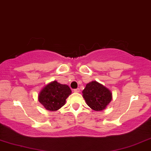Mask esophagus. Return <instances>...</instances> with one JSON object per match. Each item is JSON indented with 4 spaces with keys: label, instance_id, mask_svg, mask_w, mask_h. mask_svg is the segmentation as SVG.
Masks as SVG:
<instances>
[{
    "label": "esophagus",
    "instance_id": "34e87169",
    "mask_svg": "<svg viewBox=\"0 0 151 151\" xmlns=\"http://www.w3.org/2000/svg\"><path fill=\"white\" fill-rule=\"evenodd\" d=\"M74 92H80V89L79 88H77V89H74Z\"/></svg>",
    "mask_w": 151,
    "mask_h": 151
}]
</instances>
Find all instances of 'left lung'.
<instances>
[{"label":"left lung","instance_id":"8db88e82","mask_svg":"<svg viewBox=\"0 0 151 151\" xmlns=\"http://www.w3.org/2000/svg\"><path fill=\"white\" fill-rule=\"evenodd\" d=\"M82 93L87 105L95 111L105 109L112 98L110 90L95 81L88 83Z\"/></svg>","mask_w":151,"mask_h":151}]
</instances>
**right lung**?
<instances>
[{
    "label": "right lung",
    "mask_w": 151,
    "mask_h": 151,
    "mask_svg": "<svg viewBox=\"0 0 151 151\" xmlns=\"http://www.w3.org/2000/svg\"><path fill=\"white\" fill-rule=\"evenodd\" d=\"M71 93L69 86L54 81L41 90L39 101L46 110L56 111L65 105L66 99Z\"/></svg>",
    "instance_id": "obj_1"
}]
</instances>
